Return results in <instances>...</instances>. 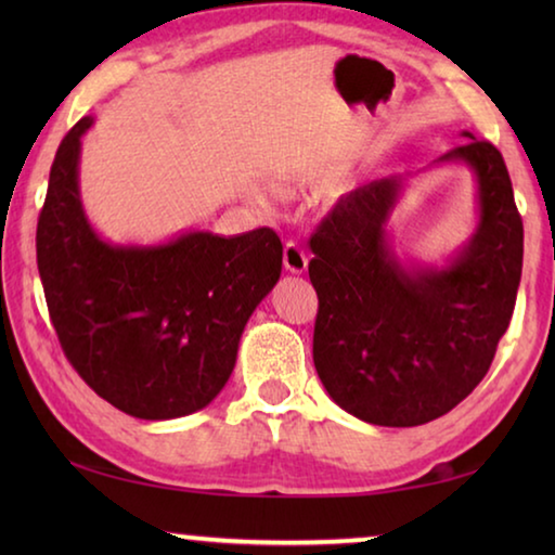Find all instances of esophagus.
I'll use <instances>...</instances> for the list:
<instances>
[{
  "label": "esophagus",
  "mask_w": 555,
  "mask_h": 555,
  "mask_svg": "<svg viewBox=\"0 0 555 555\" xmlns=\"http://www.w3.org/2000/svg\"><path fill=\"white\" fill-rule=\"evenodd\" d=\"M284 267L291 271V274H304L308 269V255L294 240H288L284 244Z\"/></svg>",
  "instance_id": "obj_1"
}]
</instances>
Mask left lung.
<instances>
[{
	"label": "left lung",
	"mask_w": 555,
	"mask_h": 555,
	"mask_svg": "<svg viewBox=\"0 0 555 555\" xmlns=\"http://www.w3.org/2000/svg\"><path fill=\"white\" fill-rule=\"evenodd\" d=\"M438 162L477 178L480 224L446 269L409 271L387 242L401 178L343 195L311 234L313 362L337 406L374 426H421L490 370L521 281L524 224L500 149L475 139Z\"/></svg>",
	"instance_id": "left-lung-1"
}]
</instances>
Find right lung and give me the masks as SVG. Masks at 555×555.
Returning a JSON list of instances; mask_svg holds the SVG:
<instances>
[{"mask_svg": "<svg viewBox=\"0 0 555 555\" xmlns=\"http://www.w3.org/2000/svg\"><path fill=\"white\" fill-rule=\"evenodd\" d=\"M82 117L55 152L36 261L65 357L112 406L144 421L188 416L218 397L244 325L281 276L274 230L188 232L117 247L90 228L78 191Z\"/></svg>", "mask_w": 555, "mask_h": 555, "instance_id": "right-lung-1", "label": "right lung"}]
</instances>
